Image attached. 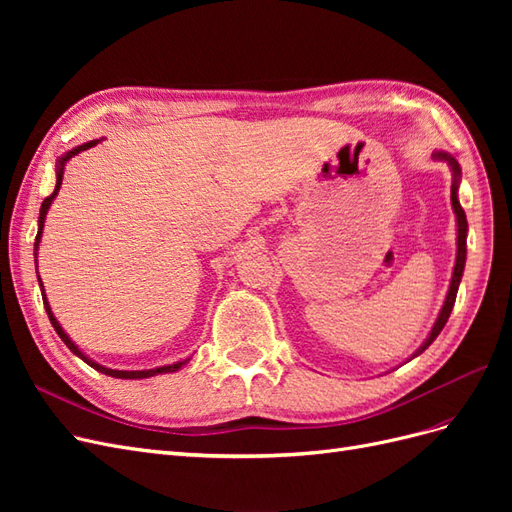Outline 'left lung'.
Returning a JSON list of instances; mask_svg holds the SVG:
<instances>
[{
	"instance_id": "obj_1",
	"label": "left lung",
	"mask_w": 512,
	"mask_h": 512,
	"mask_svg": "<svg viewBox=\"0 0 512 512\" xmlns=\"http://www.w3.org/2000/svg\"><path fill=\"white\" fill-rule=\"evenodd\" d=\"M433 160H440V162H446L448 166H451V173H453V185H451V203H453V211H455V218H457V258H455V269H453V277H451V286H448V292H446V299H444V305L440 309V314L436 318V322H433V327L429 331V337L423 342V346L418 348L412 356H418L421 352H425L431 344L433 339H436L440 335V331L444 329V324L448 320V316H451L453 312V305H455V299H457V290H459V282L463 277V267H466V237H468V220H466V211L461 209L459 205V198H457V192H459V181H461V166L459 162L451 156V153L446 151H433L431 153Z\"/></svg>"
}]
</instances>
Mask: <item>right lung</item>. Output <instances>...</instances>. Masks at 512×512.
<instances>
[{
	"mask_svg": "<svg viewBox=\"0 0 512 512\" xmlns=\"http://www.w3.org/2000/svg\"><path fill=\"white\" fill-rule=\"evenodd\" d=\"M100 141H89V143H83V145H79V147H74V149H70L68 153H64V156H61L59 160H57V168H55V173H57V183H55V190H53V194L51 196H46L44 198V203H42V207H40V218H38V235H36V243H34V258H38V245H40V239H42V230H44V220H46V213H49V209H51V203H53V198L57 196V192H59V188H61V181H64V168H66V164H68V160L70 158H74V156H79L81 151H87L89 147H96ZM36 267H38V260H36ZM38 284H40V290H42V301H44V309H46V314H49V320H51V324H53V329L57 331V335L61 337V342H64L76 356H79V359H83L89 367H94L96 371H102V374H106V376H111V378H121V380H143V378H151V376H158V374H173V371H177V369H181L185 363H188L190 359H185V361H177V363H173V365H162V367H156V369H136V371H123V369H111V367H104V365H100V363H96V361H91L89 356L76 346L72 339L68 337V333L61 329V324L57 322V318L53 316V312H51V305H49V301H46V294H44V286H42V280H40V275H38Z\"/></svg>",
	"mask_w": 512,
	"mask_h": 512,
	"instance_id": "right-lung-1",
	"label": "right lung"
}]
</instances>
